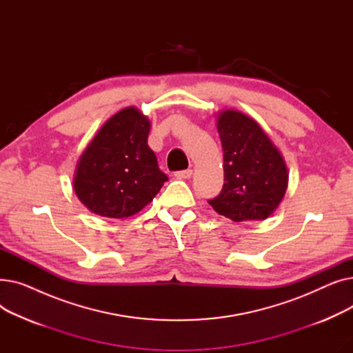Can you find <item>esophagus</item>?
Returning <instances> with one entry per match:
<instances>
[{
  "mask_svg": "<svg viewBox=\"0 0 353 353\" xmlns=\"http://www.w3.org/2000/svg\"><path fill=\"white\" fill-rule=\"evenodd\" d=\"M193 176V170L188 169V170H181V172H176L174 177L176 179H190Z\"/></svg>",
  "mask_w": 353,
  "mask_h": 353,
  "instance_id": "esophagus-1",
  "label": "esophagus"
}]
</instances>
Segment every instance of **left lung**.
<instances>
[{
	"label": "left lung",
	"mask_w": 353,
	"mask_h": 353,
	"mask_svg": "<svg viewBox=\"0 0 353 353\" xmlns=\"http://www.w3.org/2000/svg\"><path fill=\"white\" fill-rule=\"evenodd\" d=\"M216 124L223 147L225 184L209 205L233 221L268 219L288 190L289 173L281 150L242 111L221 110Z\"/></svg>",
	"instance_id": "obj_1"
}]
</instances>
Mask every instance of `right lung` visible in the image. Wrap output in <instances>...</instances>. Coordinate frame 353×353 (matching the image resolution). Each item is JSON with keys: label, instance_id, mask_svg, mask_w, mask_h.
<instances>
[{"label": "right lung", "instance_id": "1", "mask_svg": "<svg viewBox=\"0 0 353 353\" xmlns=\"http://www.w3.org/2000/svg\"><path fill=\"white\" fill-rule=\"evenodd\" d=\"M150 120L130 105L110 117L81 153L72 189L94 214L123 219L139 213L160 192L167 176L147 144Z\"/></svg>", "mask_w": 353, "mask_h": 353}]
</instances>
